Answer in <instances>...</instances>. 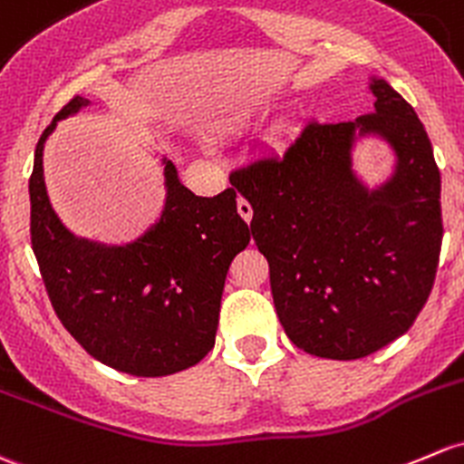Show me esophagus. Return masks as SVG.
I'll list each match as a JSON object with an SVG mask.
<instances>
[{
	"label": "esophagus",
	"mask_w": 464,
	"mask_h": 464,
	"mask_svg": "<svg viewBox=\"0 0 464 464\" xmlns=\"http://www.w3.org/2000/svg\"><path fill=\"white\" fill-rule=\"evenodd\" d=\"M237 213H240L242 219H245L246 224L251 222V218H253V208H251V204H248L245 198H237Z\"/></svg>",
	"instance_id": "obj_1"
}]
</instances>
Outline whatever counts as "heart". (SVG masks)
I'll return each instance as SVG.
<instances>
[{
  "mask_svg": "<svg viewBox=\"0 0 464 464\" xmlns=\"http://www.w3.org/2000/svg\"><path fill=\"white\" fill-rule=\"evenodd\" d=\"M282 135V126H277V129H273L269 135H266V140H269V142H273V140H277Z\"/></svg>",
  "mask_w": 464,
  "mask_h": 464,
  "instance_id": "heart-1",
  "label": "heart"
}]
</instances>
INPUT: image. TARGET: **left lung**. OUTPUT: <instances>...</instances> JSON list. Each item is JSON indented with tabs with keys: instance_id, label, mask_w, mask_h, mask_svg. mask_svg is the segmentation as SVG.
Instances as JSON below:
<instances>
[{
	"instance_id": "left-lung-1",
	"label": "left lung",
	"mask_w": 464,
	"mask_h": 464,
	"mask_svg": "<svg viewBox=\"0 0 464 464\" xmlns=\"http://www.w3.org/2000/svg\"><path fill=\"white\" fill-rule=\"evenodd\" d=\"M373 113L309 124L282 155L233 170L253 208L271 294L297 349L355 360L407 334L431 294L442 242L440 170L416 111L369 77ZM378 139L392 173L369 185L354 150Z\"/></svg>"
}]
</instances>
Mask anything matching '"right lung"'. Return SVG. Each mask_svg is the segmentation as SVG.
Here are the masks:
<instances>
[{
	"mask_svg": "<svg viewBox=\"0 0 464 464\" xmlns=\"http://www.w3.org/2000/svg\"><path fill=\"white\" fill-rule=\"evenodd\" d=\"M92 102L72 97L35 149L31 240L57 318L95 360L121 373L160 378L198 364L216 344L224 280L251 240L237 193L199 198L162 155L164 204L135 240L106 245L62 222L44 182V146L57 121Z\"/></svg>",
	"mask_w": 464,
	"mask_h": 464,
	"instance_id": "obj_1",
	"label": "right lung"
}]
</instances>
